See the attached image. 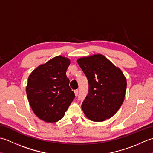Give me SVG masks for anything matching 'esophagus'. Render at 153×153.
Returning <instances> with one entry per match:
<instances>
[{
  "label": "esophagus",
  "instance_id": "obj_1",
  "mask_svg": "<svg viewBox=\"0 0 153 153\" xmlns=\"http://www.w3.org/2000/svg\"><path fill=\"white\" fill-rule=\"evenodd\" d=\"M74 93H75V95H76V97L78 95V93H79V91H78V89H76V90H75L74 91Z\"/></svg>",
  "mask_w": 153,
  "mask_h": 153
}]
</instances>
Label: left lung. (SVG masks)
<instances>
[{"instance_id": "1", "label": "left lung", "mask_w": 153, "mask_h": 153, "mask_svg": "<svg viewBox=\"0 0 153 153\" xmlns=\"http://www.w3.org/2000/svg\"><path fill=\"white\" fill-rule=\"evenodd\" d=\"M77 63L89 83L82 105L84 114L94 122L111 118L125 98L127 82L122 71L101 54L79 58Z\"/></svg>"}]
</instances>
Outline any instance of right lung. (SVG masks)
I'll list each match as a JSON object with an SVG mask.
<instances>
[{
  "label": "right lung",
  "mask_w": 153,
  "mask_h": 153,
  "mask_svg": "<svg viewBox=\"0 0 153 153\" xmlns=\"http://www.w3.org/2000/svg\"><path fill=\"white\" fill-rule=\"evenodd\" d=\"M68 58L56 56L34 70L28 78L26 93L30 105L39 118L56 122L64 117L75 98L69 86Z\"/></svg>",
  "instance_id": "right-lung-1"
}]
</instances>
